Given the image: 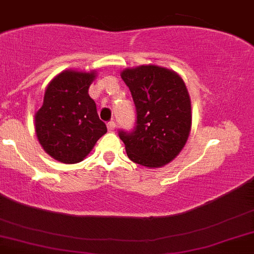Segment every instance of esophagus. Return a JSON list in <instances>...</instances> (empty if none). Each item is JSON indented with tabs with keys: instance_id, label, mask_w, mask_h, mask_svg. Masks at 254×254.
Instances as JSON below:
<instances>
[{
	"instance_id": "34e87169",
	"label": "esophagus",
	"mask_w": 254,
	"mask_h": 254,
	"mask_svg": "<svg viewBox=\"0 0 254 254\" xmlns=\"http://www.w3.org/2000/svg\"><path fill=\"white\" fill-rule=\"evenodd\" d=\"M107 128L109 132H113L116 129V123L115 122H108L107 123Z\"/></svg>"
}]
</instances>
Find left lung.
I'll return each mask as SVG.
<instances>
[{
    "label": "left lung",
    "instance_id": "1",
    "mask_svg": "<svg viewBox=\"0 0 254 254\" xmlns=\"http://www.w3.org/2000/svg\"><path fill=\"white\" fill-rule=\"evenodd\" d=\"M137 112L134 131H120L129 160L148 169L162 167L181 152L191 129V102L183 78L157 65L121 73Z\"/></svg>",
    "mask_w": 254,
    "mask_h": 254
}]
</instances>
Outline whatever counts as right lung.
I'll use <instances>...</instances> for the list:
<instances>
[{
  "mask_svg": "<svg viewBox=\"0 0 254 254\" xmlns=\"http://www.w3.org/2000/svg\"><path fill=\"white\" fill-rule=\"evenodd\" d=\"M95 76V70L62 71L51 79L43 106L35 113V132L41 147L63 164L83 161L107 132L88 94Z\"/></svg>",
  "mask_w": 254,
  "mask_h": 254,
  "instance_id": "1",
  "label": "right lung"
}]
</instances>
